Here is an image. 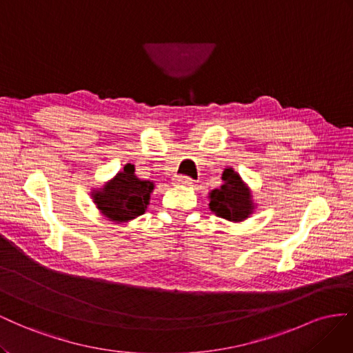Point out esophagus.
Segmentation results:
<instances>
[{
  "label": "esophagus",
  "mask_w": 353,
  "mask_h": 353,
  "mask_svg": "<svg viewBox=\"0 0 353 353\" xmlns=\"http://www.w3.org/2000/svg\"><path fill=\"white\" fill-rule=\"evenodd\" d=\"M174 183L176 185H182V186H190L194 183V180L188 177V176H176L174 177Z\"/></svg>",
  "instance_id": "obj_1"
}]
</instances>
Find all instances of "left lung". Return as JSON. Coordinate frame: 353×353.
<instances>
[{
	"instance_id": "1",
	"label": "left lung",
	"mask_w": 353,
	"mask_h": 353,
	"mask_svg": "<svg viewBox=\"0 0 353 353\" xmlns=\"http://www.w3.org/2000/svg\"><path fill=\"white\" fill-rule=\"evenodd\" d=\"M221 180L223 185L210 192V210L229 221H243L253 214L254 203L250 189L234 168H226Z\"/></svg>"
}]
</instances>
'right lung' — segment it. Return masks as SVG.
<instances>
[{
	"instance_id": "right-lung-1",
	"label": "right lung",
	"mask_w": 353,
	"mask_h": 353,
	"mask_svg": "<svg viewBox=\"0 0 353 353\" xmlns=\"http://www.w3.org/2000/svg\"><path fill=\"white\" fill-rule=\"evenodd\" d=\"M154 182L142 180L134 174V165L127 164L123 171L93 192V201L105 217L124 223L145 213Z\"/></svg>"
}]
</instances>
